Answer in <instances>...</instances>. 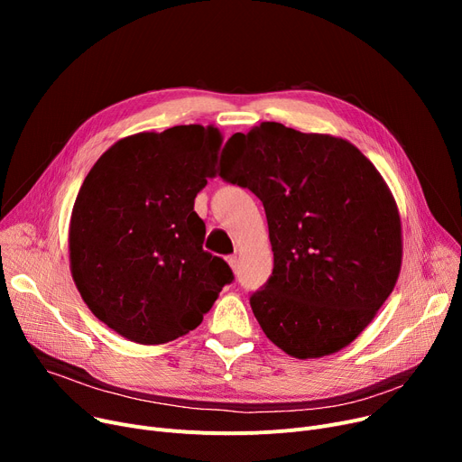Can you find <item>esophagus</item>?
<instances>
[{"instance_id": "esophagus-1", "label": "esophagus", "mask_w": 462, "mask_h": 462, "mask_svg": "<svg viewBox=\"0 0 462 462\" xmlns=\"http://www.w3.org/2000/svg\"><path fill=\"white\" fill-rule=\"evenodd\" d=\"M228 265L234 273H237V256H228Z\"/></svg>"}]
</instances>
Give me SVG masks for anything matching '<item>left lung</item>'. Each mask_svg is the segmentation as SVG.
<instances>
[{
	"label": "left lung",
	"mask_w": 462,
	"mask_h": 462,
	"mask_svg": "<svg viewBox=\"0 0 462 462\" xmlns=\"http://www.w3.org/2000/svg\"><path fill=\"white\" fill-rule=\"evenodd\" d=\"M221 176L251 189L268 217L270 281L254 317L288 356L335 354L361 335L393 292L402 226L374 164L345 138L262 121L228 143Z\"/></svg>",
	"instance_id": "obj_1"
}]
</instances>
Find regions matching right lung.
I'll return each mask as SVG.
<instances>
[{"label":"right lung","instance_id":"obj_1","mask_svg":"<svg viewBox=\"0 0 462 462\" xmlns=\"http://www.w3.org/2000/svg\"><path fill=\"white\" fill-rule=\"evenodd\" d=\"M223 133L178 125L117 140L86 176L69 225L70 273L88 309L138 345L199 328L228 263L202 249L194 199L217 176Z\"/></svg>","mask_w":462,"mask_h":462}]
</instances>
